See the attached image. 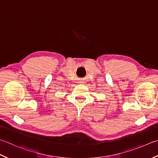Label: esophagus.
Returning <instances> with one entry per match:
<instances>
[{
  "label": "esophagus",
  "mask_w": 158,
  "mask_h": 158,
  "mask_svg": "<svg viewBox=\"0 0 158 158\" xmlns=\"http://www.w3.org/2000/svg\"><path fill=\"white\" fill-rule=\"evenodd\" d=\"M79 83H80V84H84V83H85V81H79Z\"/></svg>",
  "instance_id": "esophagus-1"
}]
</instances>
